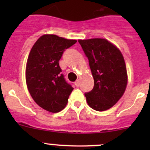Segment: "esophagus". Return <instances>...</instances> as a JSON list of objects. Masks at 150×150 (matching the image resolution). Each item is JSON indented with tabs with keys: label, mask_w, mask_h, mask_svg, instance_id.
Returning a JSON list of instances; mask_svg holds the SVG:
<instances>
[{
	"label": "esophagus",
	"mask_w": 150,
	"mask_h": 150,
	"mask_svg": "<svg viewBox=\"0 0 150 150\" xmlns=\"http://www.w3.org/2000/svg\"><path fill=\"white\" fill-rule=\"evenodd\" d=\"M75 86H77V87H78V86H80V81H79V80H77V81L75 82Z\"/></svg>",
	"instance_id": "obj_1"
}]
</instances>
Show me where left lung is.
<instances>
[{"label": "left lung", "instance_id": "left-lung-1", "mask_svg": "<svg viewBox=\"0 0 150 150\" xmlns=\"http://www.w3.org/2000/svg\"><path fill=\"white\" fill-rule=\"evenodd\" d=\"M88 57L94 80L85 93L87 103L96 111L111 108L122 97L128 82L126 67L120 50L103 38L78 40Z\"/></svg>", "mask_w": 150, "mask_h": 150}]
</instances>
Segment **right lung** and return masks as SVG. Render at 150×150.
I'll return each instance as SVG.
<instances>
[{"label": "right lung", "mask_w": 150, "mask_h": 150, "mask_svg": "<svg viewBox=\"0 0 150 150\" xmlns=\"http://www.w3.org/2000/svg\"><path fill=\"white\" fill-rule=\"evenodd\" d=\"M77 42L55 35L39 38L30 51L26 66V83L33 100L51 112L66 107L73 90L64 79L59 61L67 48Z\"/></svg>", "instance_id": "obj_1"}]
</instances>
